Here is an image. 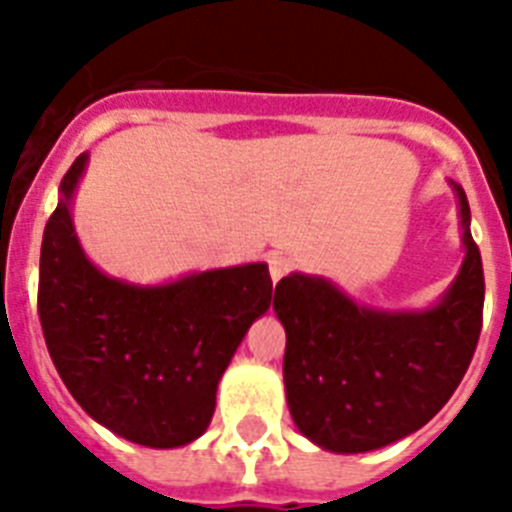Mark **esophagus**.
Listing matches in <instances>:
<instances>
[{
  "instance_id": "obj_1",
  "label": "esophagus",
  "mask_w": 512,
  "mask_h": 512,
  "mask_svg": "<svg viewBox=\"0 0 512 512\" xmlns=\"http://www.w3.org/2000/svg\"><path fill=\"white\" fill-rule=\"evenodd\" d=\"M289 269H292V261H289L287 256H282V253H271V256H269V274H271V282L277 284L279 279L287 277Z\"/></svg>"
}]
</instances>
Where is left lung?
Segmentation results:
<instances>
[{
	"label": "left lung",
	"mask_w": 512,
	"mask_h": 512,
	"mask_svg": "<svg viewBox=\"0 0 512 512\" xmlns=\"http://www.w3.org/2000/svg\"><path fill=\"white\" fill-rule=\"evenodd\" d=\"M459 200L464 261L436 305L377 310L312 274L277 284L274 310L287 330L284 387L305 438L333 454H364L410 436L449 402L482 330L485 274Z\"/></svg>",
	"instance_id": "8db88e82"
}]
</instances>
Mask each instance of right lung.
<instances>
[{"instance_id":"obj_1","label":"right lung","mask_w":512,"mask_h":512,"mask_svg":"<svg viewBox=\"0 0 512 512\" xmlns=\"http://www.w3.org/2000/svg\"><path fill=\"white\" fill-rule=\"evenodd\" d=\"M89 153L61 179L40 246L38 315L74 400L117 436L176 449L200 438L217 382L251 323L271 305L266 264L128 284L99 271L76 238L71 202Z\"/></svg>"}]
</instances>
